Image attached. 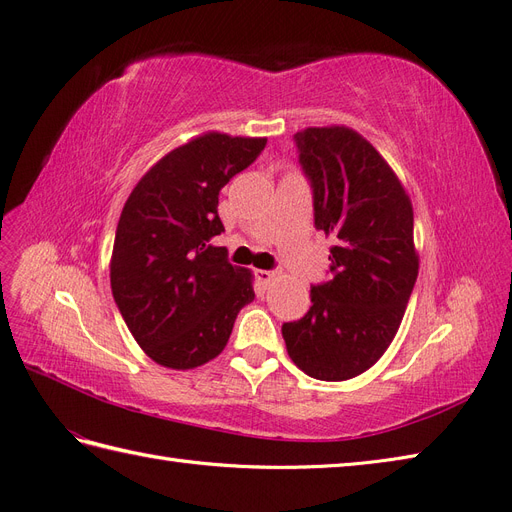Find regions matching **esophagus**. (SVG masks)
Listing matches in <instances>:
<instances>
[{"mask_svg":"<svg viewBox=\"0 0 512 512\" xmlns=\"http://www.w3.org/2000/svg\"><path fill=\"white\" fill-rule=\"evenodd\" d=\"M255 278L259 280L261 285H268L270 280L274 278V272H272V270H257V272H255Z\"/></svg>","mask_w":512,"mask_h":512,"instance_id":"obj_1","label":"esophagus"}]
</instances>
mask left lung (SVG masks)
I'll return each mask as SVG.
<instances>
[{"label": "left lung", "instance_id": "8db88e82", "mask_svg": "<svg viewBox=\"0 0 512 512\" xmlns=\"http://www.w3.org/2000/svg\"><path fill=\"white\" fill-rule=\"evenodd\" d=\"M312 189L315 227L334 238L329 278L310 287V310L283 323L287 353L317 381L374 366L402 323L419 274L412 206L376 148L349 127L293 136Z\"/></svg>", "mask_w": 512, "mask_h": 512}]
</instances>
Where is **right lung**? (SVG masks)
Listing matches in <instances>:
<instances>
[{
    "instance_id": "add662e5",
    "label": "right lung",
    "mask_w": 512,
    "mask_h": 512,
    "mask_svg": "<svg viewBox=\"0 0 512 512\" xmlns=\"http://www.w3.org/2000/svg\"><path fill=\"white\" fill-rule=\"evenodd\" d=\"M266 148V138L204 134L148 170L123 206L110 285L131 336L159 366L189 370L217 357L242 306L251 272L234 268L221 236L219 191Z\"/></svg>"
}]
</instances>
